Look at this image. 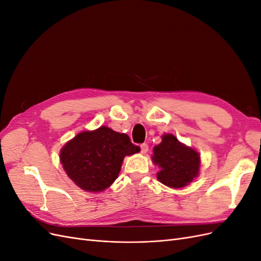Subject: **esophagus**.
<instances>
[{"instance_id":"34e87169","label":"esophagus","mask_w":261,"mask_h":261,"mask_svg":"<svg viewBox=\"0 0 261 261\" xmlns=\"http://www.w3.org/2000/svg\"><path fill=\"white\" fill-rule=\"evenodd\" d=\"M148 149H149V147H148V145H147V144H141V145H140L141 153H146V152L148 151Z\"/></svg>"}]
</instances>
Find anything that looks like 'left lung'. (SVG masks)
<instances>
[{
  "label": "left lung",
  "mask_w": 261,
  "mask_h": 261,
  "mask_svg": "<svg viewBox=\"0 0 261 261\" xmlns=\"http://www.w3.org/2000/svg\"><path fill=\"white\" fill-rule=\"evenodd\" d=\"M152 161L160 168L156 178L172 188H181L198 176L200 155L195 149L181 144L172 134H164L153 148Z\"/></svg>",
  "instance_id": "1"
}]
</instances>
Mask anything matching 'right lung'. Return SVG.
<instances>
[{
    "label": "right lung",
    "instance_id": "obj_1",
    "mask_svg": "<svg viewBox=\"0 0 261 261\" xmlns=\"http://www.w3.org/2000/svg\"><path fill=\"white\" fill-rule=\"evenodd\" d=\"M126 134L101 126L70 139L61 149L63 169L74 183L86 192L107 189L117 178L125 155L138 152Z\"/></svg>",
    "mask_w": 261,
    "mask_h": 261
}]
</instances>
